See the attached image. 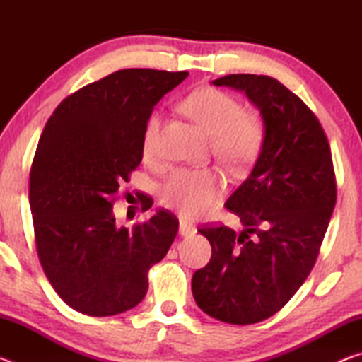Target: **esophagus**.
I'll return each instance as SVG.
<instances>
[{
    "instance_id": "34e87169",
    "label": "esophagus",
    "mask_w": 362,
    "mask_h": 362,
    "mask_svg": "<svg viewBox=\"0 0 362 362\" xmlns=\"http://www.w3.org/2000/svg\"><path fill=\"white\" fill-rule=\"evenodd\" d=\"M196 233V226L192 223H187V222H180L179 223V235L182 238H192L194 236Z\"/></svg>"
}]
</instances>
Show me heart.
Listing matches in <instances>:
<instances>
[{"instance_id": "heart-1", "label": "heart", "mask_w": 362, "mask_h": 362, "mask_svg": "<svg viewBox=\"0 0 362 362\" xmlns=\"http://www.w3.org/2000/svg\"><path fill=\"white\" fill-rule=\"evenodd\" d=\"M180 107L201 131L211 137L212 153L231 173H241L252 164L262 150L265 126L260 116L243 112L235 97L214 88H201L188 94ZM161 113L153 112L144 127L142 146L150 156L156 150ZM223 192V180L211 169H179L163 187L164 204L183 217H196L209 211Z\"/></svg>"}]
</instances>
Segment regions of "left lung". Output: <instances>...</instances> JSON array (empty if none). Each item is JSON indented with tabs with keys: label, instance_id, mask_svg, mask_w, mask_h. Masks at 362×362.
I'll return each instance as SVG.
<instances>
[{
	"label": "left lung",
	"instance_id": "1",
	"mask_svg": "<svg viewBox=\"0 0 362 362\" xmlns=\"http://www.w3.org/2000/svg\"><path fill=\"white\" fill-rule=\"evenodd\" d=\"M212 84L246 94L265 139L249 177L225 203L241 233L199 230L212 255L194 272L192 291L206 315L254 324L283 308L315 265L337 199L332 155L315 113L278 79L243 73Z\"/></svg>",
	"mask_w": 362,
	"mask_h": 362
}]
</instances>
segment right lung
Masks as SVG:
<instances>
[{
  "instance_id": "1",
  "label": "right lung",
  "mask_w": 362,
  "mask_h": 362,
  "mask_svg": "<svg viewBox=\"0 0 362 362\" xmlns=\"http://www.w3.org/2000/svg\"><path fill=\"white\" fill-rule=\"evenodd\" d=\"M187 76L115 71L66 97L46 122L30 170L36 250L49 283L79 313L113 316L139 305L146 273L175 240L173 214L158 209L129 230L116 225L113 201L142 161L153 108Z\"/></svg>"
}]
</instances>
